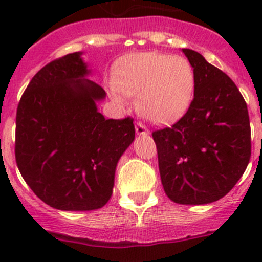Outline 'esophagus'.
Wrapping results in <instances>:
<instances>
[{
  "label": "esophagus",
  "instance_id": "esophagus-1",
  "mask_svg": "<svg viewBox=\"0 0 262 262\" xmlns=\"http://www.w3.org/2000/svg\"><path fill=\"white\" fill-rule=\"evenodd\" d=\"M136 132L138 136H144V134L148 133V129L146 128V125H144L143 123L138 121V123L136 124Z\"/></svg>",
  "mask_w": 262,
  "mask_h": 262
}]
</instances>
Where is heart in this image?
Listing matches in <instances>:
<instances>
[{
  "label": "heart",
  "mask_w": 262,
  "mask_h": 262,
  "mask_svg": "<svg viewBox=\"0 0 262 262\" xmlns=\"http://www.w3.org/2000/svg\"><path fill=\"white\" fill-rule=\"evenodd\" d=\"M192 66L184 57L148 52L119 60L113 72V97L138 96V112L156 123L178 116L189 104L194 91Z\"/></svg>",
  "instance_id": "1"
}]
</instances>
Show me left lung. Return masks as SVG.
<instances>
[{
	"label": "left lung",
	"mask_w": 262,
	"mask_h": 262,
	"mask_svg": "<svg viewBox=\"0 0 262 262\" xmlns=\"http://www.w3.org/2000/svg\"><path fill=\"white\" fill-rule=\"evenodd\" d=\"M182 52L194 68V99L180 120L152 137L166 195L179 204H209L233 189L250 162V118L226 73L195 50Z\"/></svg>",
	"instance_id": "1"
}]
</instances>
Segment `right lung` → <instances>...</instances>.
<instances>
[{"label": "right lung", "instance_id": "add662e5", "mask_svg": "<svg viewBox=\"0 0 262 262\" xmlns=\"http://www.w3.org/2000/svg\"><path fill=\"white\" fill-rule=\"evenodd\" d=\"M81 52L44 66L16 112L15 158L34 194L59 210H95L109 202L119 158L136 137L133 119H105L104 89L87 80Z\"/></svg>", "mask_w": 262, "mask_h": 262}]
</instances>
